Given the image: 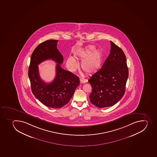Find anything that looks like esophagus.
I'll list each match as a JSON object with an SVG mask.
<instances>
[{
    "instance_id": "esophagus-1",
    "label": "esophagus",
    "mask_w": 157,
    "mask_h": 157,
    "mask_svg": "<svg viewBox=\"0 0 157 157\" xmlns=\"http://www.w3.org/2000/svg\"><path fill=\"white\" fill-rule=\"evenodd\" d=\"M80 81L81 83H84L86 82L87 81L85 80V79H84L83 78H80Z\"/></svg>"
}]
</instances>
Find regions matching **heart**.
<instances>
[{
    "mask_svg": "<svg viewBox=\"0 0 157 157\" xmlns=\"http://www.w3.org/2000/svg\"><path fill=\"white\" fill-rule=\"evenodd\" d=\"M76 56L82 59L81 69L87 74L94 73L101 66L103 62V53L100 50L96 49L93 45H89L76 53ZM71 70L74 71L78 67V63L73 57H70L67 61Z\"/></svg>",
    "mask_w": 157,
    "mask_h": 157,
    "instance_id": "heart-1",
    "label": "heart"
}]
</instances>
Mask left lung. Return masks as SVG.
<instances>
[{
  "label": "left lung",
  "mask_w": 157,
  "mask_h": 157,
  "mask_svg": "<svg viewBox=\"0 0 157 157\" xmlns=\"http://www.w3.org/2000/svg\"><path fill=\"white\" fill-rule=\"evenodd\" d=\"M110 53L101 69L88 80L90 102L97 107H110L123 98L128 76L127 59L121 48L110 41Z\"/></svg>",
  "instance_id": "obj_1"
}]
</instances>
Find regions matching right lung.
Wrapping results in <instances>:
<instances>
[{
	"instance_id": "right-lung-1",
	"label": "right lung",
	"mask_w": 157,
	"mask_h": 157,
	"mask_svg": "<svg viewBox=\"0 0 157 157\" xmlns=\"http://www.w3.org/2000/svg\"><path fill=\"white\" fill-rule=\"evenodd\" d=\"M58 40H46L34 50L30 58L29 69L32 92L35 97L52 108L63 107L70 100L80 84L79 77L60 67L63 58L57 48ZM52 59L58 63L56 76L54 81L47 84L39 77L38 64L46 59Z\"/></svg>"
}]
</instances>
